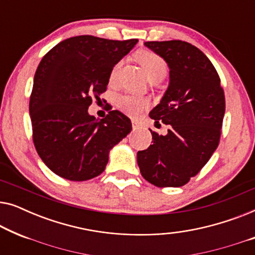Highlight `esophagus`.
Listing matches in <instances>:
<instances>
[{
	"instance_id": "1",
	"label": "esophagus",
	"mask_w": 255,
	"mask_h": 255,
	"mask_svg": "<svg viewBox=\"0 0 255 255\" xmlns=\"http://www.w3.org/2000/svg\"><path fill=\"white\" fill-rule=\"evenodd\" d=\"M139 127H140V124H139L137 121H132V128H133V130H137Z\"/></svg>"
}]
</instances>
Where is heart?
I'll list each match as a JSON object with an SVG mask.
<instances>
[{
  "mask_svg": "<svg viewBox=\"0 0 255 255\" xmlns=\"http://www.w3.org/2000/svg\"><path fill=\"white\" fill-rule=\"evenodd\" d=\"M135 58L139 61V64L142 66L144 71L147 75V78L154 75H161L165 76L167 73V64L161 57L155 54L154 52L151 51H140L135 54ZM122 62H117L114 66L113 71H111V79L116 78L120 71ZM118 106L125 114L131 115V116H137L141 113L145 108H147L148 102L145 99L141 97L133 96V95H125L122 96L118 100Z\"/></svg>",
  "mask_w": 255,
  "mask_h": 255,
  "instance_id": "b5f03b06",
  "label": "heart"
}]
</instances>
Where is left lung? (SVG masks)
<instances>
[{
  "label": "left lung",
  "mask_w": 255,
  "mask_h": 255,
  "mask_svg": "<svg viewBox=\"0 0 255 255\" xmlns=\"http://www.w3.org/2000/svg\"><path fill=\"white\" fill-rule=\"evenodd\" d=\"M169 67V85L149 117L170 125L166 135L151 131L153 144L137 153L145 180L156 187H181L211 158L221 138L225 96L214 65L187 41H146Z\"/></svg>",
  "instance_id": "obj_1"
}]
</instances>
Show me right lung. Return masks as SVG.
<instances>
[{"label": "right lung", "mask_w": 255, "mask_h": 255, "mask_svg": "<svg viewBox=\"0 0 255 255\" xmlns=\"http://www.w3.org/2000/svg\"><path fill=\"white\" fill-rule=\"evenodd\" d=\"M138 39L68 38L41 59L33 79L30 117L34 147L52 172L86 181L106 169L109 152L132 130L130 118L111 110L102 120L88 114L107 90L114 66Z\"/></svg>", "instance_id": "obj_1"}]
</instances>
